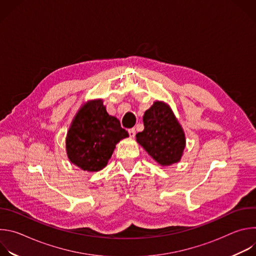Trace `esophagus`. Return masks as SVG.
I'll list each match as a JSON object with an SVG mask.
<instances>
[{"label":"esophagus","mask_w":256,"mask_h":256,"mask_svg":"<svg viewBox=\"0 0 256 256\" xmlns=\"http://www.w3.org/2000/svg\"><path fill=\"white\" fill-rule=\"evenodd\" d=\"M128 134L130 138H134L136 136V130L134 128H130L128 130Z\"/></svg>","instance_id":"34e87169"}]
</instances>
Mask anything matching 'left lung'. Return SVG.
Here are the masks:
<instances>
[{"mask_svg": "<svg viewBox=\"0 0 256 256\" xmlns=\"http://www.w3.org/2000/svg\"><path fill=\"white\" fill-rule=\"evenodd\" d=\"M142 122L144 128L136 134V142L162 166L179 162L186 148V134L169 105L154 102Z\"/></svg>", "mask_w": 256, "mask_h": 256, "instance_id": "1", "label": "left lung"}]
</instances>
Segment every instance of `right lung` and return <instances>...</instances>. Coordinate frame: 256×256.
I'll use <instances>...</instances> for the list:
<instances>
[{"label":"right lung","mask_w":256,"mask_h":256,"mask_svg":"<svg viewBox=\"0 0 256 256\" xmlns=\"http://www.w3.org/2000/svg\"><path fill=\"white\" fill-rule=\"evenodd\" d=\"M120 120L109 116L101 99L84 104L68 128L66 149L68 160L84 171L103 169L116 144L128 138Z\"/></svg>","instance_id":"add662e5"}]
</instances>
